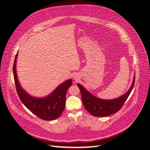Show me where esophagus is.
<instances>
[{"label": "esophagus", "instance_id": "obj_1", "mask_svg": "<svg viewBox=\"0 0 150 150\" xmlns=\"http://www.w3.org/2000/svg\"><path fill=\"white\" fill-rule=\"evenodd\" d=\"M74 80H76L78 79H77V76H76V75H75V76H74Z\"/></svg>", "mask_w": 150, "mask_h": 150}]
</instances>
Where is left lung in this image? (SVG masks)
Segmentation results:
<instances>
[{
	"label": "left lung",
	"mask_w": 150,
	"mask_h": 150,
	"mask_svg": "<svg viewBox=\"0 0 150 150\" xmlns=\"http://www.w3.org/2000/svg\"><path fill=\"white\" fill-rule=\"evenodd\" d=\"M134 83H135V76H134L132 83L129 91L119 98L112 99L98 98L92 94L80 83H77V86L81 92L83 105L87 112L94 117H106L117 113L118 110H120L131 93Z\"/></svg>",
	"instance_id": "1"
}]
</instances>
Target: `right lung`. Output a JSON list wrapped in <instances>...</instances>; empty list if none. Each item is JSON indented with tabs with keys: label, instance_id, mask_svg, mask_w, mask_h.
Masks as SVG:
<instances>
[{
	"label": "right lung",
	"instance_id": "right-lung-1",
	"mask_svg": "<svg viewBox=\"0 0 150 150\" xmlns=\"http://www.w3.org/2000/svg\"><path fill=\"white\" fill-rule=\"evenodd\" d=\"M18 53L13 64V75L17 93L21 102L30 112L44 120H54L62 114L66 103L67 91L72 84L69 79L57 86L51 94L44 98L32 96L23 89L19 82L16 71Z\"/></svg>",
	"mask_w": 150,
	"mask_h": 150
}]
</instances>
